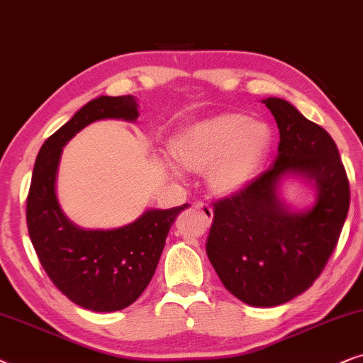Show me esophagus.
Wrapping results in <instances>:
<instances>
[{"label":"esophagus","instance_id":"obj_1","mask_svg":"<svg viewBox=\"0 0 363 363\" xmlns=\"http://www.w3.org/2000/svg\"><path fill=\"white\" fill-rule=\"evenodd\" d=\"M194 207L201 212L207 224H209V222L212 220V217H214V211H212L211 204H207V202H204V201H199V202H196Z\"/></svg>","mask_w":363,"mask_h":363}]
</instances>
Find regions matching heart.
<instances>
[{"label": "heart", "mask_w": 363, "mask_h": 363, "mask_svg": "<svg viewBox=\"0 0 363 363\" xmlns=\"http://www.w3.org/2000/svg\"><path fill=\"white\" fill-rule=\"evenodd\" d=\"M270 129L262 121L220 114L199 121L179 134L172 154L182 167L209 171L217 192H234L254 177L270 146Z\"/></svg>", "instance_id": "1"}]
</instances>
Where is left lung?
<instances>
[{
  "label": "left lung",
  "instance_id": "1",
  "mask_svg": "<svg viewBox=\"0 0 363 363\" xmlns=\"http://www.w3.org/2000/svg\"><path fill=\"white\" fill-rule=\"evenodd\" d=\"M262 103L277 123L279 154L239 192L216 201L207 238L212 267L232 296L249 306L274 307L301 296L315 282L339 242L350 206V187L335 143L287 101ZM286 173L316 181L311 211L291 213L278 201Z\"/></svg>",
  "mask_w": 363,
  "mask_h": 363
}]
</instances>
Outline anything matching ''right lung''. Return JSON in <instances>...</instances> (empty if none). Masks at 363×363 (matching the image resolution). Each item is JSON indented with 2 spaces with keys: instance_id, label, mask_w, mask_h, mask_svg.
I'll return each mask as SVG.
<instances>
[{
  "instance_id": "1",
  "label": "right lung",
  "mask_w": 363,
  "mask_h": 363,
  "mask_svg": "<svg viewBox=\"0 0 363 363\" xmlns=\"http://www.w3.org/2000/svg\"><path fill=\"white\" fill-rule=\"evenodd\" d=\"M138 116L133 96L89 101L46 139L33 169L26 201L33 247L57 291L94 312H116L138 301L156 272L169 229L179 212L189 207L147 211L133 224L113 230L79 229L62 214L55 192L62 146L94 121H134Z\"/></svg>"
}]
</instances>
